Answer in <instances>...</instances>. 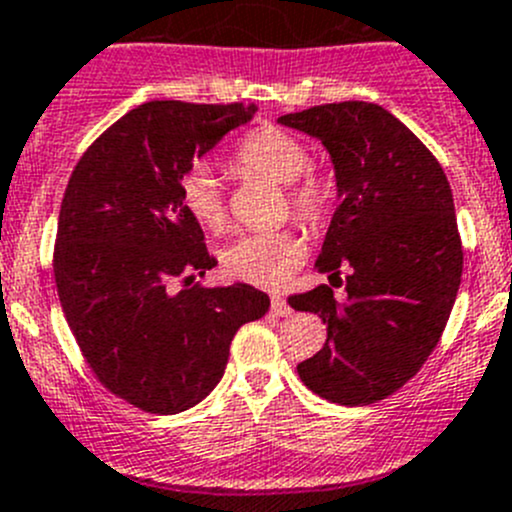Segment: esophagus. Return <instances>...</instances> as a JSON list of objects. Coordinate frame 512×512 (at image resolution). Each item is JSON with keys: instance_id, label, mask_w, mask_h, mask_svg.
<instances>
[{"instance_id": "34e87169", "label": "esophagus", "mask_w": 512, "mask_h": 512, "mask_svg": "<svg viewBox=\"0 0 512 512\" xmlns=\"http://www.w3.org/2000/svg\"><path fill=\"white\" fill-rule=\"evenodd\" d=\"M271 311H274L276 316H289L291 314V306L286 304L284 296L274 294V296H271Z\"/></svg>"}]
</instances>
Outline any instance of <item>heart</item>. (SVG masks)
<instances>
[{"label": "heart", "instance_id": "b5f03b06", "mask_svg": "<svg viewBox=\"0 0 512 512\" xmlns=\"http://www.w3.org/2000/svg\"><path fill=\"white\" fill-rule=\"evenodd\" d=\"M309 160V148L296 135L271 125L248 133L236 148L238 168L286 186L291 216L316 228L332 211L334 188L324 173L309 168ZM180 203L198 226L208 231H221L226 226L228 211L223 191L206 165H196L183 175ZM304 251V238L289 228L243 233L223 248L221 264L233 279L256 286H276L289 279L291 271L304 261Z\"/></svg>", "mask_w": 512, "mask_h": 512}]
</instances>
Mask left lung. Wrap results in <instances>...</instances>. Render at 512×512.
I'll return each mask as SVG.
<instances>
[{
	"instance_id": "obj_1",
	"label": "left lung",
	"mask_w": 512,
	"mask_h": 512,
	"mask_svg": "<svg viewBox=\"0 0 512 512\" xmlns=\"http://www.w3.org/2000/svg\"><path fill=\"white\" fill-rule=\"evenodd\" d=\"M279 123L332 155L342 201L316 269L329 279L347 271L344 301L326 284L289 296L291 309L326 324V344L296 372L329 402L372 405L420 372L450 319L462 276L450 183L422 140L374 102H329Z\"/></svg>"
}]
</instances>
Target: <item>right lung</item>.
I'll list each match as a JSON object with an SVG mask.
<instances>
[{
    "label": "right lung",
    "instance_id": "add662e5",
    "mask_svg": "<svg viewBox=\"0 0 512 512\" xmlns=\"http://www.w3.org/2000/svg\"><path fill=\"white\" fill-rule=\"evenodd\" d=\"M253 113L143 102L85 150L62 198L52 269L67 324L95 377L153 415L208 397L238 329L271 306L248 284L191 286L218 261L180 203L193 160Z\"/></svg>",
    "mask_w": 512,
    "mask_h": 512
}]
</instances>
